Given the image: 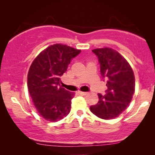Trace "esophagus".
Segmentation results:
<instances>
[{
    "label": "esophagus",
    "mask_w": 155,
    "mask_h": 155,
    "mask_svg": "<svg viewBox=\"0 0 155 155\" xmlns=\"http://www.w3.org/2000/svg\"><path fill=\"white\" fill-rule=\"evenodd\" d=\"M79 93L80 95H83V96H84V95H87V92H81V91H79Z\"/></svg>",
    "instance_id": "34e87169"
}]
</instances>
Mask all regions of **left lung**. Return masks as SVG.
Segmentation results:
<instances>
[{
	"label": "left lung",
	"mask_w": 155,
	"mask_h": 155,
	"mask_svg": "<svg viewBox=\"0 0 155 155\" xmlns=\"http://www.w3.org/2000/svg\"><path fill=\"white\" fill-rule=\"evenodd\" d=\"M98 58L101 73L105 78L106 94H98L97 104L90 106L95 116L111 120L120 116L129 106L135 92V76L127 60L118 51L109 47L92 50Z\"/></svg>",
	"instance_id": "left-lung-1"
}]
</instances>
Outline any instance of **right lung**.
<instances>
[{
    "label": "right lung",
    "instance_id": "1",
    "mask_svg": "<svg viewBox=\"0 0 155 155\" xmlns=\"http://www.w3.org/2000/svg\"><path fill=\"white\" fill-rule=\"evenodd\" d=\"M79 49L55 44L41 51L32 63L28 74V88L33 105L44 120L58 122L71 111L75 95L60 86V76L67 71Z\"/></svg>",
    "mask_w": 155,
    "mask_h": 155
}]
</instances>
